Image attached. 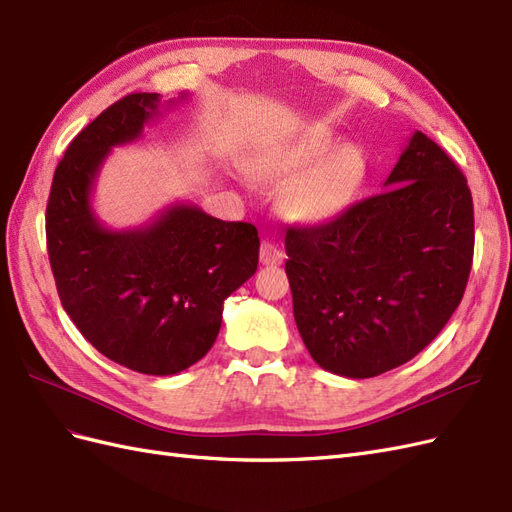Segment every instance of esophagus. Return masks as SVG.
Here are the masks:
<instances>
[{"mask_svg": "<svg viewBox=\"0 0 512 512\" xmlns=\"http://www.w3.org/2000/svg\"><path fill=\"white\" fill-rule=\"evenodd\" d=\"M260 262H262V265H267V267L282 265V262H284V254H282L280 250H277V247H275L273 243L262 241V245H260Z\"/></svg>", "mask_w": 512, "mask_h": 512, "instance_id": "obj_1", "label": "esophagus"}]
</instances>
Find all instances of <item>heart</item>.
Here are the masks:
<instances>
[{"mask_svg":"<svg viewBox=\"0 0 512 512\" xmlns=\"http://www.w3.org/2000/svg\"><path fill=\"white\" fill-rule=\"evenodd\" d=\"M365 156L356 145L324 126H309L299 134L260 145L247 160V173L256 181L290 179L280 192L284 218L318 226L342 215L365 179Z\"/></svg>","mask_w":512,"mask_h":512,"instance_id":"heart-1","label":"heart"}]
</instances>
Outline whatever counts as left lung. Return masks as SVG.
Wrapping results in <instances>:
<instances>
[{
    "mask_svg": "<svg viewBox=\"0 0 512 512\" xmlns=\"http://www.w3.org/2000/svg\"><path fill=\"white\" fill-rule=\"evenodd\" d=\"M292 309L312 359L344 378L408 363L453 316L474 254V207L457 164L414 132L384 192L337 220L286 230Z\"/></svg>",
    "mask_w": 512,
    "mask_h": 512,
    "instance_id": "1",
    "label": "left lung"
}]
</instances>
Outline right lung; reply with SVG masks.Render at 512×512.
<instances>
[{
	"label": "right lung",
	"mask_w": 512,
	"mask_h": 512,
	"mask_svg": "<svg viewBox=\"0 0 512 512\" xmlns=\"http://www.w3.org/2000/svg\"><path fill=\"white\" fill-rule=\"evenodd\" d=\"M160 94L108 106L68 145L46 205V247L66 314L108 359L147 376H173L211 350L224 301L256 273L258 230L175 203L143 226L106 228L91 205L113 147L143 136L173 108Z\"/></svg>",
	"instance_id": "right-lung-1"
}]
</instances>
